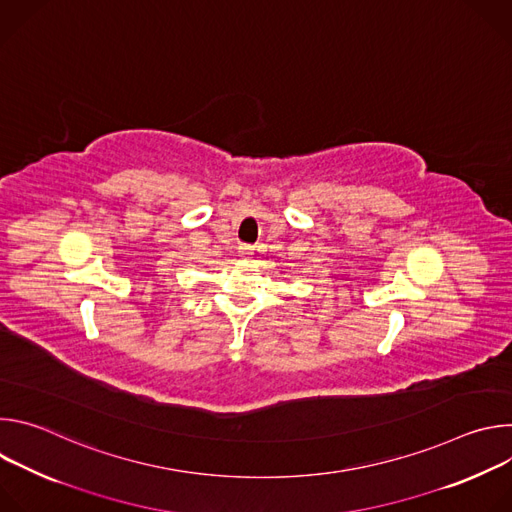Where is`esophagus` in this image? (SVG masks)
<instances>
[{"label": "esophagus", "mask_w": 512, "mask_h": 512, "mask_svg": "<svg viewBox=\"0 0 512 512\" xmlns=\"http://www.w3.org/2000/svg\"><path fill=\"white\" fill-rule=\"evenodd\" d=\"M253 253H255V247H251V245H241V247H239V255H241L243 259H249Z\"/></svg>", "instance_id": "esophagus-1"}]
</instances>
